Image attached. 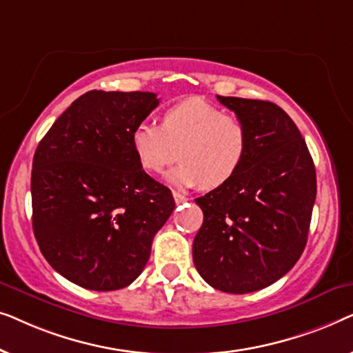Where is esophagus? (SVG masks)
I'll return each mask as SVG.
<instances>
[{"label": "esophagus", "mask_w": 353, "mask_h": 353, "mask_svg": "<svg viewBox=\"0 0 353 353\" xmlns=\"http://www.w3.org/2000/svg\"><path fill=\"white\" fill-rule=\"evenodd\" d=\"M173 199H175L176 204H183V202L188 201V196L181 194V192H178V191H173Z\"/></svg>", "instance_id": "obj_1"}]
</instances>
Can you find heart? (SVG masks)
Masks as SVG:
<instances>
[{"mask_svg": "<svg viewBox=\"0 0 353 353\" xmlns=\"http://www.w3.org/2000/svg\"><path fill=\"white\" fill-rule=\"evenodd\" d=\"M249 130L239 117L225 114L202 98L178 101L162 114V125L139 122L130 144L139 165L159 173L180 154V165L167 175L176 186L215 190L238 175L249 152Z\"/></svg>", "mask_w": 353, "mask_h": 353, "instance_id": "1", "label": "heart"}]
</instances>
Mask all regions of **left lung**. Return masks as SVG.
I'll list each match as a JSON object with an SVG mask.
<instances>
[{
	"label": "left lung",
	"mask_w": 353,
	"mask_h": 353,
	"mask_svg": "<svg viewBox=\"0 0 353 353\" xmlns=\"http://www.w3.org/2000/svg\"><path fill=\"white\" fill-rule=\"evenodd\" d=\"M249 130V152L233 180L197 197L204 214L192 243L196 270L230 294L259 291L291 270L305 249L316 173L292 119L270 101L216 96Z\"/></svg>",
	"instance_id": "1"
}]
</instances>
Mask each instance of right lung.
<instances>
[{
  "instance_id": "right-lung-1",
  "label": "right lung",
  "mask_w": 353,
  "mask_h": 353,
  "mask_svg": "<svg viewBox=\"0 0 353 353\" xmlns=\"http://www.w3.org/2000/svg\"><path fill=\"white\" fill-rule=\"evenodd\" d=\"M157 104L149 91H88L38 144L33 233L48 263L81 288L132 284L175 209L170 190L143 170L130 144L134 125Z\"/></svg>"
}]
</instances>
